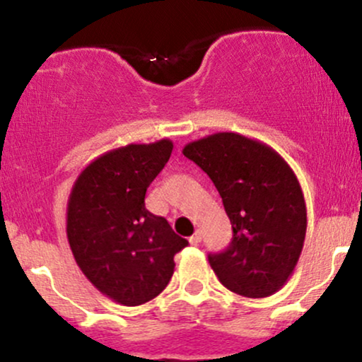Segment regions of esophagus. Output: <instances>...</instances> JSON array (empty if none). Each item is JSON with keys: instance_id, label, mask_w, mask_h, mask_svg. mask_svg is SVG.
Instances as JSON below:
<instances>
[{"instance_id": "esophagus-1", "label": "esophagus", "mask_w": 362, "mask_h": 362, "mask_svg": "<svg viewBox=\"0 0 362 362\" xmlns=\"http://www.w3.org/2000/svg\"><path fill=\"white\" fill-rule=\"evenodd\" d=\"M201 240H202V236H201V231H195V233L190 236L189 238V242L192 243V245H199L201 243Z\"/></svg>"}]
</instances>
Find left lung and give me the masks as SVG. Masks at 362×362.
Listing matches in <instances>:
<instances>
[{
    "label": "left lung",
    "mask_w": 362,
    "mask_h": 362,
    "mask_svg": "<svg viewBox=\"0 0 362 362\" xmlns=\"http://www.w3.org/2000/svg\"><path fill=\"white\" fill-rule=\"evenodd\" d=\"M184 155L209 175L233 228L230 247L209 253L224 288L267 298L289 279L306 235V206L296 175L271 146L236 132L192 141Z\"/></svg>",
    "instance_id": "8db88e82"
}]
</instances>
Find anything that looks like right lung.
Here are the masks:
<instances>
[{
    "mask_svg": "<svg viewBox=\"0 0 362 362\" xmlns=\"http://www.w3.org/2000/svg\"><path fill=\"white\" fill-rule=\"evenodd\" d=\"M172 149L170 139L112 149L83 170L69 194L66 233L74 260L119 305L156 298L172 279L175 253L189 245L144 206Z\"/></svg>",
    "mask_w": 362,
    "mask_h": 362,
    "instance_id": "1",
    "label": "right lung"
}]
</instances>
